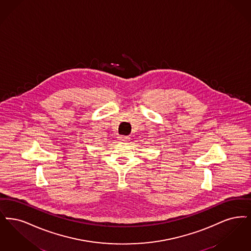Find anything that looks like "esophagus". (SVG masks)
Returning <instances> with one entry per match:
<instances>
[{
  "mask_svg": "<svg viewBox=\"0 0 251 251\" xmlns=\"http://www.w3.org/2000/svg\"><path fill=\"white\" fill-rule=\"evenodd\" d=\"M118 141L119 142H127L130 141V138L129 137H126V136H120V137H118Z\"/></svg>",
  "mask_w": 251,
  "mask_h": 251,
  "instance_id": "1",
  "label": "esophagus"
}]
</instances>
